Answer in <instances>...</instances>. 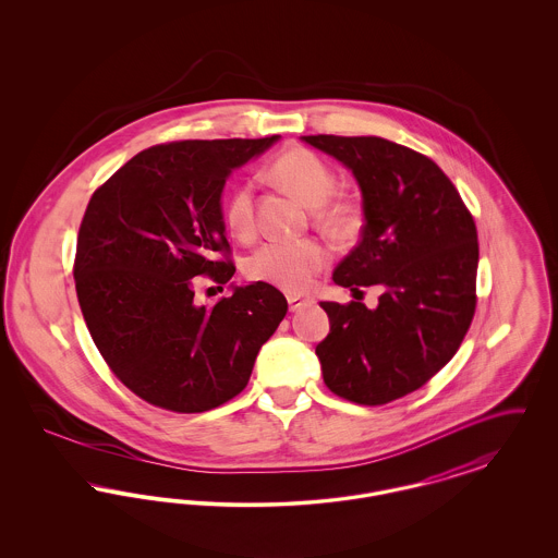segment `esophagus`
Masks as SVG:
<instances>
[{
	"label": "esophagus",
	"instance_id": "1",
	"mask_svg": "<svg viewBox=\"0 0 558 558\" xmlns=\"http://www.w3.org/2000/svg\"><path fill=\"white\" fill-rule=\"evenodd\" d=\"M310 303H312V299H307V296L289 294V307H291V312H299L301 307H305V305H310Z\"/></svg>",
	"mask_w": 558,
	"mask_h": 558
}]
</instances>
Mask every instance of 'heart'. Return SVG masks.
Wrapping results in <instances>:
<instances>
[{
    "label": "heart",
    "instance_id": "1",
    "mask_svg": "<svg viewBox=\"0 0 558 558\" xmlns=\"http://www.w3.org/2000/svg\"><path fill=\"white\" fill-rule=\"evenodd\" d=\"M276 175L292 192L318 207V223L335 236H345L360 223L357 207L345 198H332L337 175L326 160L312 150L294 148L276 160ZM223 221L234 239L255 234V186L242 182L234 187L223 207ZM328 262V251L318 240H269L257 246L244 262V274L255 282H266L282 291L307 289Z\"/></svg>",
    "mask_w": 558,
    "mask_h": 558
}]
</instances>
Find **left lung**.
<instances>
[{
    "instance_id": "obj_1",
    "label": "left lung",
    "mask_w": 558,
    "mask_h": 558,
    "mask_svg": "<svg viewBox=\"0 0 558 558\" xmlns=\"http://www.w3.org/2000/svg\"><path fill=\"white\" fill-rule=\"evenodd\" d=\"M341 160L362 190V240L332 280L353 294L378 284V307L319 305L330 332L318 343L326 387L360 405H383L441 371L475 316V219L433 160L376 135H303Z\"/></svg>"
}]
</instances>
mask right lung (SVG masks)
Returning <instances> with one entry per match:
<instances>
[{"mask_svg":"<svg viewBox=\"0 0 558 558\" xmlns=\"http://www.w3.org/2000/svg\"><path fill=\"white\" fill-rule=\"evenodd\" d=\"M276 140L150 146L89 198L73 266L81 314L112 374L157 408L196 414L236 398L289 312L266 282L211 307L192 291L196 276L217 289L234 276L221 190Z\"/></svg>","mask_w":558,"mask_h":558,"instance_id":"1","label":"right lung"}]
</instances>
